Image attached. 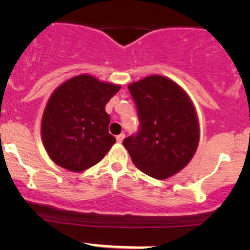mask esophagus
Returning a JSON list of instances; mask_svg holds the SVG:
<instances>
[{"instance_id":"34e87169","label":"esophagus","mask_w":250,"mask_h":250,"mask_svg":"<svg viewBox=\"0 0 250 250\" xmlns=\"http://www.w3.org/2000/svg\"><path fill=\"white\" fill-rule=\"evenodd\" d=\"M125 135L123 134V133H121L120 135H117V137H116V140H117V143L121 144L123 141V139H125Z\"/></svg>"}]
</instances>
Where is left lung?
Segmentation results:
<instances>
[{
	"label": "left lung",
	"instance_id": "1",
	"mask_svg": "<svg viewBox=\"0 0 250 250\" xmlns=\"http://www.w3.org/2000/svg\"><path fill=\"white\" fill-rule=\"evenodd\" d=\"M140 130L123 140L133 163L146 175L163 180L188 165L200 143L193 103L176 82L151 75L128 85Z\"/></svg>",
	"mask_w": 250,
	"mask_h": 250
}]
</instances>
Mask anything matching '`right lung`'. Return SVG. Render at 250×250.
<instances>
[{"label": "right lung", "instance_id": "add662e5", "mask_svg": "<svg viewBox=\"0 0 250 250\" xmlns=\"http://www.w3.org/2000/svg\"><path fill=\"white\" fill-rule=\"evenodd\" d=\"M120 88L83 74L69 78L52 93L42 116L41 137L55 165L83 172L104 158L116 143L109 133L105 105Z\"/></svg>", "mask_w": 250, "mask_h": 250}]
</instances>
